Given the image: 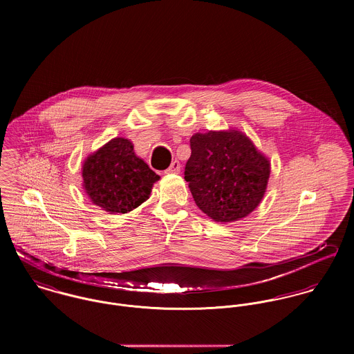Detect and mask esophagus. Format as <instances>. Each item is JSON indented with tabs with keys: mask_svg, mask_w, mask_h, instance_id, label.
I'll return each instance as SVG.
<instances>
[{
	"mask_svg": "<svg viewBox=\"0 0 354 354\" xmlns=\"http://www.w3.org/2000/svg\"><path fill=\"white\" fill-rule=\"evenodd\" d=\"M180 169H181V165L178 160H173L170 167L166 170L167 174H178L180 173Z\"/></svg>",
	"mask_w": 354,
	"mask_h": 354,
	"instance_id": "esophagus-1",
	"label": "esophagus"
}]
</instances>
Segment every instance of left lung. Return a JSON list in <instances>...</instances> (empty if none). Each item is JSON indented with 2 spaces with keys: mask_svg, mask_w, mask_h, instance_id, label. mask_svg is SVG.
Wrapping results in <instances>:
<instances>
[{
  "mask_svg": "<svg viewBox=\"0 0 354 354\" xmlns=\"http://www.w3.org/2000/svg\"><path fill=\"white\" fill-rule=\"evenodd\" d=\"M185 181L196 205L216 222L247 216L260 204L270 160L240 131H208L191 138Z\"/></svg>",
  "mask_w": 354,
  "mask_h": 354,
  "instance_id": "left-lung-1",
  "label": "left lung"
}]
</instances>
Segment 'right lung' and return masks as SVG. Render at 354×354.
I'll list each match as a JSON object with an SVG mask.
<instances>
[{"instance_id": "add662e5", "label": "right lung", "mask_w": 354, "mask_h": 354, "mask_svg": "<svg viewBox=\"0 0 354 354\" xmlns=\"http://www.w3.org/2000/svg\"><path fill=\"white\" fill-rule=\"evenodd\" d=\"M83 187L95 205L110 214H125L150 198L159 176L136 156L133 145L114 138L83 163Z\"/></svg>"}]
</instances>
